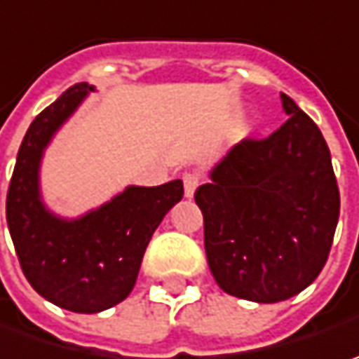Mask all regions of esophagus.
Returning <instances> with one entry per match:
<instances>
[{
	"label": "esophagus",
	"mask_w": 359,
	"mask_h": 359,
	"mask_svg": "<svg viewBox=\"0 0 359 359\" xmlns=\"http://www.w3.org/2000/svg\"><path fill=\"white\" fill-rule=\"evenodd\" d=\"M182 182H184V196H195L196 187H198V182H201V177L196 175V172H184L182 175Z\"/></svg>",
	"instance_id": "1"
}]
</instances>
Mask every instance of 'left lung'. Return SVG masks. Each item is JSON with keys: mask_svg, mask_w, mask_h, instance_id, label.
<instances>
[{"mask_svg": "<svg viewBox=\"0 0 359 359\" xmlns=\"http://www.w3.org/2000/svg\"><path fill=\"white\" fill-rule=\"evenodd\" d=\"M287 120L271 136L245 138L196 189L210 273L229 295L283 302L323 269L339 191L318 124L281 94Z\"/></svg>", "mask_w": 359, "mask_h": 359, "instance_id": "obj_1", "label": "left lung"}]
</instances>
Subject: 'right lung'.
Here are the masks:
<instances>
[{
  "label": "right lung",
  "instance_id": "obj_1",
  "mask_svg": "<svg viewBox=\"0 0 359 359\" xmlns=\"http://www.w3.org/2000/svg\"><path fill=\"white\" fill-rule=\"evenodd\" d=\"M92 90L86 82L68 88L29 124L6 201L9 235L25 279L41 297L76 313H98L128 297L152 233L184 193L182 180H170L126 187L78 219L46 209L39 193L43 150Z\"/></svg>",
  "mask_w": 359,
  "mask_h": 359
}]
</instances>
